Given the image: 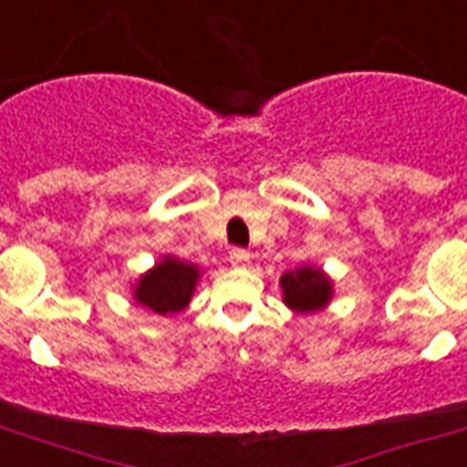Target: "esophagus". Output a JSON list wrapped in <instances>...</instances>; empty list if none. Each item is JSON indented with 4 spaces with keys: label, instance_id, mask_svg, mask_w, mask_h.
Listing matches in <instances>:
<instances>
[{
    "label": "esophagus",
    "instance_id": "obj_1",
    "mask_svg": "<svg viewBox=\"0 0 467 467\" xmlns=\"http://www.w3.org/2000/svg\"><path fill=\"white\" fill-rule=\"evenodd\" d=\"M230 262L237 265V267H243V265L250 262V252L243 250V247H233V250H230Z\"/></svg>",
    "mask_w": 467,
    "mask_h": 467
}]
</instances>
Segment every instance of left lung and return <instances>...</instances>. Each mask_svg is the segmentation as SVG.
Returning <instances> with one entry per match:
<instances>
[{
    "label": "left lung",
    "mask_w": 467,
    "mask_h": 467,
    "mask_svg": "<svg viewBox=\"0 0 467 467\" xmlns=\"http://www.w3.org/2000/svg\"><path fill=\"white\" fill-rule=\"evenodd\" d=\"M279 285L285 289V302L296 312H317L331 296V282L314 267L286 272Z\"/></svg>",
    "instance_id": "1"
}]
</instances>
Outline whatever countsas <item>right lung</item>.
Returning a JSON list of instances; mask_svg holds the SVG:
<instances>
[{"label": "right lung", "instance_id": "1", "mask_svg": "<svg viewBox=\"0 0 467 467\" xmlns=\"http://www.w3.org/2000/svg\"><path fill=\"white\" fill-rule=\"evenodd\" d=\"M198 277L200 275L195 265L168 257L140 279V285L136 289V299L140 304H146L148 309H153L155 314L181 312V309L188 306Z\"/></svg>", "mask_w": 467, "mask_h": 467}]
</instances>
